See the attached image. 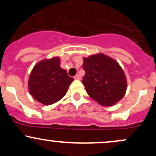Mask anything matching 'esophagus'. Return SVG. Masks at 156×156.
<instances>
[{
	"label": "esophagus",
	"instance_id": "34e87169",
	"mask_svg": "<svg viewBox=\"0 0 156 156\" xmlns=\"http://www.w3.org/2000/svg\"><path fill=\"white\" fill-rule=\"evenodd\" d=\"M74 79H76V80H80L81 79V77H80V76L79 74H77V75H76V76H74Z\"/></svg>",
	"mask_w": 156,
	"mask_h": 156
}]
</instances>
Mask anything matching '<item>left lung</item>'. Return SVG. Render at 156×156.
<instances>
[{
  "label": "left lung",
  "mask_w": 156,
  "mask_h": 156,
  "mask_svg": "<svg viewBox=\"0 0 156 156\" xmlns=\"http://www.w3.org/2000/svg\"><path fill=\"white\" fill-rule=\"evenodd\" d=\"M82 83L92 99L104 106L112 105L125 95L127 81L119 64L107 55H93L83 59Z\"/></svg>",
  "instance_id": "1"
}]
</instances>
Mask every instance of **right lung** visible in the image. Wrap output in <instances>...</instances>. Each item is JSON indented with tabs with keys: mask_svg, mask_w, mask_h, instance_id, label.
<instances>
[{
	"mask_svg": "<svg viewBox=\"0 0 156 156\" xmlns=\"http://www.w3.org/2000/svg\"><path fill=\"white\" fill-rule=\"evenodd\" d=\"M60 67L59 58L43 60L32 69L28 89L33 98L43 105H51L62 99L73 80Z\"/></svg>",
	"mask_w": 156,
	"mask_h": 156,
	"instance_id": "obj_1",
	"label": "right lung"
}]
</instances>
